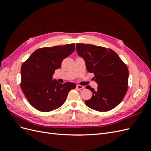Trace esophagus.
<instances>
[{"label": "esophagus", "mask_w": 151, "mask_h": 151, "mask_svg": "<svg viewBox=\"0 0 151 151\" xmlns=\"http://www.w3.org/2000/svg\"><path fill=\"white\" fill-rule=\"evenodd\" d=\"M76 88H77V89H78L81 90V89H83V88H84V87L83 86H81V85H77Z\"/></svg>", "instance_id": "obj_1"}]
</instances>
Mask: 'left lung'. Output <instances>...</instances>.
<instances>
[{"label":"left lung","instance_id":"8db88e82","mask_svg":"<svg viewBox=\"0 0 151 151\" xmlns=\"http://www.w3.org/2000/svg\"><path fill=\"white\" fill-rule=\"evenodd\" d=\"M79 55L83 57L88 71L93 73L98 85L94 90L86 88L93 96L85 104L96 111L105 112L119 104L124 98L129 85V70L125 63L113 50L94 45L77 43Z\"/></svg>","mask_w":151,"mask_h":151}]
</instances>
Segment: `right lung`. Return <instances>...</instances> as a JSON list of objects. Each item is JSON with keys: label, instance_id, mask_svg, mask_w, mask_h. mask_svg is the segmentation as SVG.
<instances>
[{"label": "right lung", "instance_id": "add662e5", "mask_svg": "<svg viewBox=\"0 0 151 151\" xmlns=\"http://www.w3.org/2000/svg\"><path fill=\"white\" fill-rule=\"evenodd\" d=\"M75 44L44 47L36 50L22 63L20 86L32 106L49 112L64 103L69 91L76 88L71 83L52 81L55 70L61 67L63 59L71 55Z\"/></svg>", "mask_w": 151, "mask_h": 151}]
</instances>
